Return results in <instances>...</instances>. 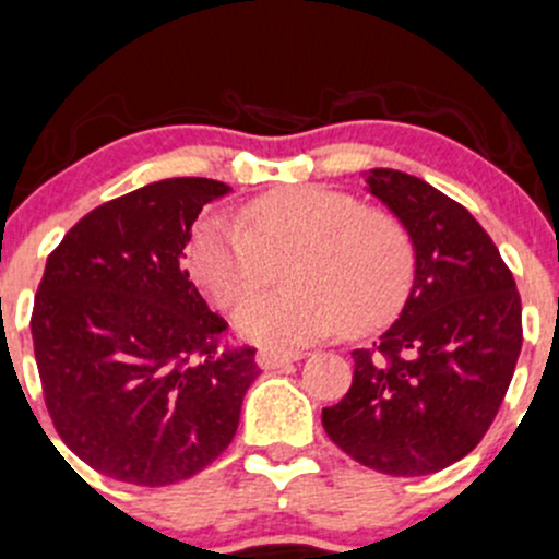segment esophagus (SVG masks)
I'll return each instance as SVG.
<instances>
[{
	"label": "esophagus",
	"mask_w": 559,
	"mask_h": 559,
	"mask_svg": "<svg viewBox=\"0 0 559 559\" xmlns=\"http://www.w3.org/2000/svg\"><path fill=\"white\" fill-rule=\"evenodd\" d=\"M299 358H302L299 350L262 348L260 354H257V364H260L262 369H278V367H286V364H292V361H299Z\"/></svg>",
	"instance_id": "obj_1"
}]
</instances>
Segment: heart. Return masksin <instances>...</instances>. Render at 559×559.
<instances>
[{
  "mask_svg": "<svg viewBox=\"0 0 559 559\" xmlns=\"http://www.w3.org/2000/svg\"><path fill=\"white\" fill-rule=\"evenodd\" d=\"M278 266L290 289L250 304ZM190 267L219 308L250 304L235 316L246 340L297 345L337 326L345 334L383 326L413 289L415 240L393 211L329 187H295L246 203L240 225L203 219Z\"/></svg>",
  "mask_w": 559,
  "mask_h": 559,
  "instance_id": "b5f03b06",
  "label": "heart"
}]
</instances>
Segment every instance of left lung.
I'll return each mask as SVG.
<instances>
[{
    "label": "left lung",
    "instance_id": "obj_1",
    "mask_svg": "<svg viewBox=\"0 0 559 559\" xmlns=\"http://www.w3.org/2000/svg\"><path fill=\"white\" fill-rule=\"evenodd\" d=\"M367 185L413 233L415 284L380 343L354 350V383L321 423L361 466L420 477L468 455L496 420L522 348L520 292L461 203L391 168Z\"/></svg>",
    "mask_w": 559,
    "mask_h": 559
}]
</instances>
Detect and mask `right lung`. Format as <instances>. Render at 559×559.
<instances>
[{"label": "right lung", "mask_w": 559, "mask_h": 559, "mask_svg": "<svg viewBox=\"0 0 559 559\" xmlns=\"http://www.w3.org/2000/svg\"><path fill=\"white\" fill-rule=\"evenodd\" d=\"M225 181L163 179L102 203L47 257L32 310L47 413L67 448L128 485L190 479L233 442L260 374L181 267Z\"/></svg>", "instance_id": "obj_1"}]
</instances>
